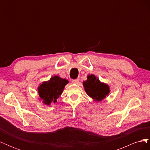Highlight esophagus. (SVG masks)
<instances>
[{
	"instance_id": "1",
	"label": "esophagus",
	"mask_w": 150,
	"mask_h": 150,
	"mask_svg": "<svg viewBox=\"0 0 150 150\" xmlns=\"http://www.w3.org/2000/svg\"><path fill=\"white\" fill-rule=\"evenodd\" d=\"M72 83H74V84H78L79 83V79H76L72 80Z\"/></svg>"
}]
</instances>
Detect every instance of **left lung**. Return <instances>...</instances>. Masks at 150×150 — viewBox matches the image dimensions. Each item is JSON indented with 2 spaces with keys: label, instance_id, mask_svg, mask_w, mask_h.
<instances>
[{
  "label": "left lung",
  "instance_id": "left-lung-1",
  "mask_svg": "<svg viewBox=\"0 0 150 150\" xmlns=\"http://www.w3.org/2000/svg\"><path fill=\"white\" fill-rule=\"evenodd\" d=\"M83 84L86 93L95 101H101L110 92L109 86L101 83L93 74L88 75L87 80L84 81Z\"/></svg>",
  "mask_w": 150,
  "mask_h": 150
}]
</instances>
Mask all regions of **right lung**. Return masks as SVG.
Masks as SVG:
<instances>
[{"mask_svg": "<svg viewBox=\"0 0 150 150\" xmlns=\"http://www.w3.org/2000/svg\"><path fill=\"white\" fill-rule=\"evenodd\" d=\"M69 83L66 79L54 76L49 81H44L38 88L40 99L46 105H51L57 102V99L62 93L65 86Z\"/></svg>", "mask_w": 150, "mask_h": 150, "instance_id": "1", "label": "right lung"}]
</instances>
